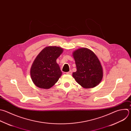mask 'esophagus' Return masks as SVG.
I'll use <instances>...</instances> for the list:
<instances>
[{
  "instance_id": "esophagus-1",
  "label": "esophagus",
  "mask_w": 131,
  "mask_h": 131,
  "mask_svg": "<svg viewBox=\"0 0 131 131\" xmlns=\"http://www.w3.org/2000/svg\"><path fill=\"white\" fill-rule=\"evenodd\" d=\"M66 74H72V71H71V70H70L69 71L66 72Z\"/></svg>"
}]
</instances>
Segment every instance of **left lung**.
<instances>
[{
  "mask_svg": "<svg viewBox=\"0 0 131 131\" xmlns=\"http://www.w3.org/2000/svg\"><path fill=\"white\" fill-rule=\"evenodd\" d=\"M77 71L72 73L76 82L84 89L93 88L101 81L103 68L95 53L86 48H81L72 53Z\"/></svg>",
  "mask_w": 131,
  "mask_h": 131,
  "instance_id": "obj_1",
  "label": "left lung"
}]
</instances>
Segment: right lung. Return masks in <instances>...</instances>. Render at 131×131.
<instances>
[{"label":"right lung","instance_id":"add662e5","mask_svg":"<svg viewBox=\"0 0 131 131\" xmlns=\"http://www.w3.org/2000/svg\"><path fill=\"white\" fill-rule=\"evenodd\" d=\"M63 49L57 46H48L37 56L30 69L32 82L40 89H49L59 80L62 74L57 59Z\"/></svg>","mask_w":131,"mask_h":131}]
</instances>
